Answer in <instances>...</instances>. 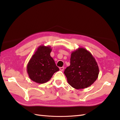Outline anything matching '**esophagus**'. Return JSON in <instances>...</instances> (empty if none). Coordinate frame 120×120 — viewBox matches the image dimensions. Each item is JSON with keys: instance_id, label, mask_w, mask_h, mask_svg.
<instances>
[{"instance_id": "obj_1", "label": "esophagus", "mask_w": 120, "mask_h": 120, "mask_svg": "<svg viewBox=\"0 0 120 120\" xmlns=\"http://www.w3.org/2000/svg\"><path fill=\"white\" fill-rule=\"evenodd\" d=\"M60 70L61 71H63L64 70V67H60Z\"/></svg>"}]
</instances>
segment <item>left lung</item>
<instances>
[{
	"label": "left lung",
	"instance_id": "8db88e82",
	"mask_svg": "<svg viewBox=\"0 0 120 120\" xmlns=\"http://www.w3.org/2000/svg\"><path fill=\"white\" fill-rule=\"evenodd\" d=\"M70 66L64 74L69 85L75 89H82L91 86L97 79L99 68L95 58L85 48H79L72 52Z\"/></svg>",
	"mask_w": 120,
	"mask_h": 120
}]
</instances>
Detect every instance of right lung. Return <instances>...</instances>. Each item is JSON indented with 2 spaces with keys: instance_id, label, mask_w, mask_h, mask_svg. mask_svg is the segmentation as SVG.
<instances>
[{
  "instance_id": "1",
  "label": "right lung",
  "mask_w": 120,
  "mask_h": 120,
  "mask_svg": "<svg viewBox=\"0 0 120 120\" xmlns=\"http://www.w3.org/2000/svg\"><path fill=\"white\" fill-rule=\"evenodd\" d=\"M50 46L41 45L36 50L27 65V72L32 81L44 83L52 78L59 68L50 55Z\"/></svg>"
}]
</instances>
